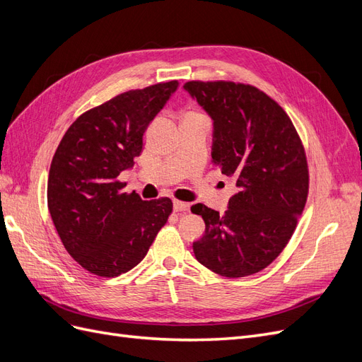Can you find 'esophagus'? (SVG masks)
I'll return each instance as SVG.
<instances>
[{"instance_id":"esophagus-1","label":"esophagus","mask_w":362,"mask_h":362,"mask_svg":"<svg viewBox=\"0 0 362 362\" xmlns=\"http://www.w3.org/2000/svg\"><path fill=\"white\" fill-rule=\"evenodd\" d=\"M173 210L175 211H189L190 210V204L189 202H182V201H173Z\"/></svg>"}]
</instances>
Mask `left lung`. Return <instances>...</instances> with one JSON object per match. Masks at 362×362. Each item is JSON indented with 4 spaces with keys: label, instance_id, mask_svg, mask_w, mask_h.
<instances>
[{
    "label": "left lung",
    "instance_id": "obj_1",
    "mask_svg": "<svg viewBox=\"0 0 362 362\" xmlns=\"http://www.w3.org/2000/svg\"><path fill=\"white\" fill-rule=\"evenodd\" d=\"M185 92L213 119L211 158L238 192L223 214L204 204L202 266L226 278L266 269L291 238L308 196V164L288 115L264 92L233 81H189Z\"/></svg>",
    "mask_w": 362,
    "mask_h": 362
}]
</instances>
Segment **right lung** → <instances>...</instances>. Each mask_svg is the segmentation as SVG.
Returning <instances> with one entry per match:
<instances>
[{
    "label": "right lung",
    "instance_id": "right-lung-1",
    "mask_svg": "<svg viewBox=\"0 0 362 362\" xmlns=\"http://www.w3.org/2000/svg\"><path fill=\"white\" fill-rule=\"evenodd\" d=\"M178 81L120 93L83 113L64 133L48 177V210L69 255L93 275L137 266L168 222L172 201H144L117 178L144 148L151 120Z\"/></svg>",
    "mask_w": 362,
    "mask_h": 362
}]
</instances>
